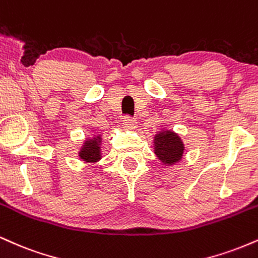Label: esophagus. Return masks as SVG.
<instances>
[{
	"label": "esophagus",
	"instance_id": "esophagus-1",
	"mask_svg": "<svg viewBox=\"0 0 258 258\" xmlns=\"http://www.w3.org/2000/svg\"><path fill=\"white\" fill-rule=\"evenodd\" d=\"M136 122L135 118H132V117H125L123 120V128L126 129V130H134L136 128Z\"/></svg>",
	"mask_w": 258,
	"mask_h": 258
}]
</instances>
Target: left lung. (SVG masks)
I'll return each instance as SVG.
<instances>
[{
	"label": "left lung",
	"mask_w": 258,
	"mask_h": 258,
	"mask_svg": "<svg viewBox=\"0 0 258 258\" xmlns=\"http://www.w3.org/2000/svg\"><path fill=\"white\" fill-rule=\"evenodd\" d=\"M183 142L176 133L163 130L154 136V153L163 164L172 165L180 162L183 154Z\"/></svg>",
	"instance_id": "obj_1"
}]
</instances>
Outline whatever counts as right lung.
<instances>
[{"label":"right lung","mask_w":258,"mask_h":258,"mask_svg":"<svg viewBox=\"0 0 258 258\" xmlns=\"http://www.w3.org/2000/svg\"><path fill=\"white\" fill-rule=\"evenodd\" d=\"M100 145H101V136L100 135L94 136L92 139H87L78 156L86 163H96L98 160L101 159Z\"/></svg>","instance_id":"right-lung-1"}]
</instances>
